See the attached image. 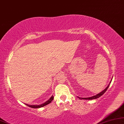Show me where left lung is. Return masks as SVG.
<instances>
[{
  "instance_id": "obj_1",
  "label": "left lung",
  "mask_w": 124,
  "mask_h": 124,
  "mask_svg": "<svg viewBox=\"0 0 124 124\" xmlns=\"http://www.w3.org/2000/svg\"><path fill=\"white\" fill-rule=\"evenodd\" d=\"M110 84V83H109ZM109 85H108V86L107 87V88L105 89V90H104L103 91H101V92H100L99 93L97 94L96 95H95V96H93L92 97H90V98H79V97H78V98H79V99H85V100H93V99H98L99 98V97L101 96H102L103 95L104 93H105V92H106V91L107 90V89H108V88L109 87Z\"/></svg>"
}]
</instances>
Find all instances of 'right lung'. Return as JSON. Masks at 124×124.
Wrapping results in <instances>:
<instances>
[{
  "label": "right lung",
  "instance_id": "right-lung-1",
  "mask_svg": "<svg viewBox=\"0 0 124 124\" xmlns=\"http://www.w3.org/2000/svg\"><path fill=\"white\" fill-rule=\"evenodd\" d=\"M53 99H54V96H51V98L49 99L47 101H46L45 103H44V104H41V105H28V104H25L27 105V106L31 107V108H41V107H42L45 106V105L49 104H50L51 102H52V100H53Z\"/></svg>",
  "mask_w": 124,
  "mask_h": 124
}]
</instances>
